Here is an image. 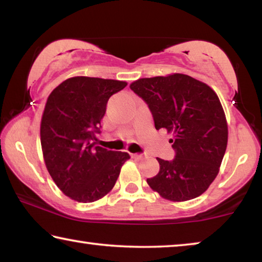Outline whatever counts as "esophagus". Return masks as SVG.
<instances>
[{"instance_id": "1", "label": "esophagus", "mask_w": 262, "mask_h": 262, "mask_svg": "<svg viewBox=\"0 0 262 262\" xmlns=\"http://www.w3.org/2000/svg\"><path fill=\"white\" fill-rule=\"evenodd\" d=\"M132 157L135 158V159H142L144 156H143V155H141V154H132Z\"/></svg>"}]
</instances>
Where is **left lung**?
<instances>
[{"label":"left lung","mask_w":262,"mask_h":262,"mask_svg":"<svg viewBox=\"0 0 262 262\" xmlns=\"http://www.w3.org/2000/svg\"><path fill=\"white\" fill-rule=\"evenodd\" d=\"M130 89L148 104L155 128H165L173 161L157 158L159 172L148 185L170 201L200 196L219 174L228 144V123L216 92L188 75L140 78Z\"/></svg>","instance_id":"obj_1"}]
</instances>
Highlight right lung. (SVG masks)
Instances as JSON below:
<instances>
[{
	"mask_svg": "<svg viewBox=\"0 0 262 262\" xmlns=\"http://www.w3.org/2000/svg\"><path fill=\"white\" fill-rule=\"evenodd\" d=\"M123 81L76 76L48 96L40 123L41 149L52 179L75 201L99 200L114 187L129 154L96 145L110 97Z\"/></svg>",
	"mask_w": 262,
	"mask_h": 262,
	"instance_id": "add662e5",
	"label": "right lung"
}]
</instances>
